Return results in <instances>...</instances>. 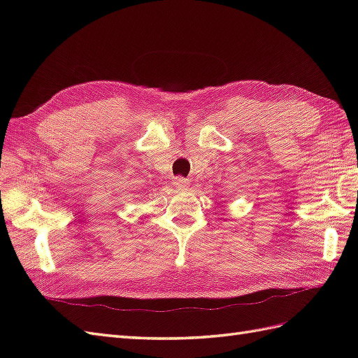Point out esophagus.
Listing matches in <instances>:
<instances>
[{
    "label": "esophagus",
    "mask_w": 358,
    "mask_h": 358,
    "mask_svg": "<svg viewBox=\"0 0 358 358\" xmlns=\"http://www.w3.org/2000/svg\"><path fill=\"white\" fill-rule=\"evenodd\" d=\"M173 185H175L178 189H187L189 187V180L185 178H175Z\"/></svg>",
    "instance_id": "esophagus-1"
}]
</instances>
